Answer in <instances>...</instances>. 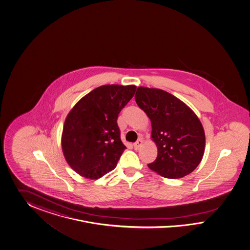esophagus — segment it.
<instances>
[{"instance_id": "34e87169", "label": "esophagus", "mask_w": 250, "mask_h": 250, "mask_svg": "<svg viewBox=\"0 0 250 250\" xmlns=\"http://www.w3.org/2000/svg\"><path fill=\"white\" fill-rule=\"evenodd\" d=\"M142 144H143V140H142V139H138L136 143L134 144V147H135L136 149H138V148L142 146Z\"/></svg>"}]
</instances>
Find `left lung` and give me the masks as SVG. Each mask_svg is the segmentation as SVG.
I'll use <instances>...</instances> for the list:
<instances>
[{"instance_id":"8db88e82","label":"left lung","mask_w":250,"mask_h":250,"mask_svg":"<svg viewBox=\"0 0 250 250\" xmlns=\"http://www.w3.org/2000/svg\"><path fill=\"white\" fill-rule=\"evenodd\" d=\"M135 98L151 121V138L158 147V157L148 167L167 179L191 173L205 147V130L196 114L163 90L138 87Z\"/></svg>"}]
</instances>
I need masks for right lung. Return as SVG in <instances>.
<instances>
[{"mask_svg": "<svg viewBox=\"0 0 250 250\" xmlns=\"http://www.w3.org/2000/svg\"><path fill=\"white\" fill-rule=\"evenodd\" d=\"M135 85H104L81 99L64 123L61 146L68 165L84 178L97 180L112 171L126 146L118 114L133 98Z\"/></svg>", "mask_w": 250, "mask_h": 250, "instance_id": "right-lung-1", "label": "right lung"}]
</instances>
